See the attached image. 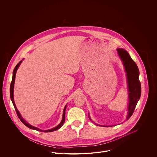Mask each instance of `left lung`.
<instances>
[{"label": "left lung", "mask_w": 157, "mask_h": 157, "mask_svg": "<svg viewBox=\"0 0 157 157\" xmlns=\"http://www.w3.org/2000/svg\"><path fill=\"white\" fill-rule=\"evenodd\" d=\"M119 57L121 60L125 71L126 72L127 76V85H128V115L127 119L128 120L132 116L134 111L135 106L137 104L138 101L140 100L141 94V83L139 79L140 71L138 67L134 61L132 59L129 53L122 48L117 49ZM90 120L94 123H95L90 117V113H88ZM98 126L109 127L112 126L101 125H98Z\"/></svg>", "instance_id": "8db88e82"}]
</instances>
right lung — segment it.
<instances>
[{
	"label": "right lung",
	"instance_id": "obj_1",
	"mask_svg": "<svg viewBox=\"0 0 157 157\" xmlns=\"http://www.w3.org/2000/svg\"><path fill=\"white\" fill-rule=\"evenodd\" d=\"M22 62V60H21L17 65L14 68V70L13 71V76H12V82H11V84H10V99L12 100V102L13 103V105L15 107V110H16V112L17 113V115L18 117V118L20 119V120L22 121L23 124L24 125H25L28 128H29L32 129H34V130H36L38 131H40V132H53V131H56L58 130V129H59L60 128L62 127L64 122H65V111H66V108H67V104L65 105V108H64V109H63V117H62V119L61 122H60L59 124L58 125H57L56 127H55V128H53L52 129H48V130H42V129H40L39 128H38L37 127H33L32 126V125H30V124H29L27 121H26L25 120H24L22 118V117L21 116L20 112H19V111L17 110L16 106V105H15V101H14V95H13V91H14V84H15V76H16V71L17 70V69L19 67L20 65L21 64V63Z\"/></svg>",
	"mask_w": 157,
	"mask_h": 157
}]
</instances>
